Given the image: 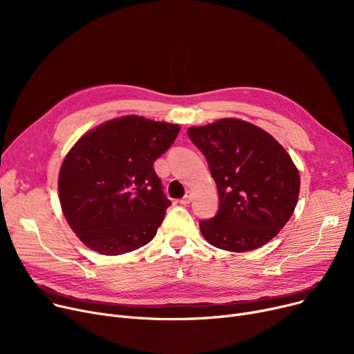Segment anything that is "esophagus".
I'll list each match as a JSON object with an SVG mask.
<instances>
[{
    "label": "esophagus",
    "mask_w": 354,
    "mask_h": 354,
    "mask_svg": "<svg viewBox=\"0 0 354 354\" xmlns=\"http://www.w3.org/2000/svg\"><path fill=\"white\" fill-rule=\"evenodd\" d=\"M191 201H192V192L188 191L187 194H185V196L180 199V203H182V205H189Z\"/></svg>",
    "instance_id": "1"
}]
</instances>
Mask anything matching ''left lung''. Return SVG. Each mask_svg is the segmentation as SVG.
Instances as JSON below:
<instances>
[{"label": "left lung", "mask_w": 354, "mask_h": 354, "mask_svg": "<svg viewBox=\"0 0 354 354\" xmlns=\"http://www.w3.org/2000/svg\"><path fill=\"white\" fill-rule=\"evenodd\" d=\"M205 155L219 195V211L201 221L208 243L230 252L266 245L294 214L300 174L286 149L264 129L225 118L188 129Z\"/></svg>", "instance_id": "obj_1"}]
</instances>
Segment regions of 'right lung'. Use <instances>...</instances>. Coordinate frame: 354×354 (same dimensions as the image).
Wrapping results in <instances>:
<instances>
[{
  "mask_svg": "<svg viewBox=\"0 0 354 354\" xmlns=\"http://www.w3.org/2000/svg\"><path fill=\"white\" fill-rule=\"evenodd\" d=\"M179 130V124L129 115L103 122L73 145L59 172V199L86 247L120 255L153 239L171 205L153 162Z\"/></svg>",
  "mask_w": 354,
  "mask_h": 354,
  "instance_id": "1",
  "label": "right lung"
}]
</instances>
